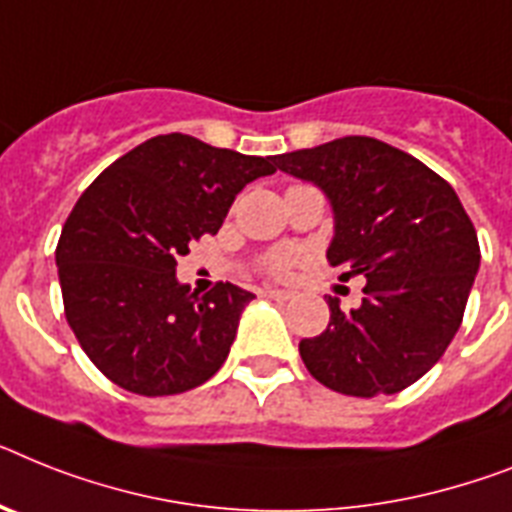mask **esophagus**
Here are the masks:
<instances>
[{"label": "esophagus", "instance_id": "obj_1", "mask_svg": "<svg viewBox=\"0 0 512 512\" xmlns=\"http://www.w3.org/2000/svg\"><path fill=\"white\" fill-rule=\"evenodd\" d=\"M261 295H264V298H274V301H290V298H293L290 290H277V287H266Z\"/></svg>", "mask_w": 512, "mask_h": 512}]
</instances>
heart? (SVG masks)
Listing matches in <instances>:
<instances>
[{
    "label": "heart",
    "mask_w": 512,
    "mask_h": 512,
    "mask_svg": "<svg viewBox=\"0 0 512 512\" xmlns=\"http://www.w3.org/2000/svg\"><path fill=\"white\" fill-rule=\"evenodd\" d=\"M298 261V253L293 251H274L266 256V272L274 274V277H285L290 269H293V264Z\"/></svg>",
    "instance_id": "obj_1"
}]
</instances>
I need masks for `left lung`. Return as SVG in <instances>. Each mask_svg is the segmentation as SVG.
Masks as SVG:
<instances>
[{
	"label": "left lung",
	"instance_id": "left-lung-1",
	"mask_svg": "<svg viewBox=\"0 0 512 512\" xmlns=\"http://www.w3.org/2000/svg\"><path fill=\"white\" fill-rule=\"evenodd\" d=\"M277 167L324 190L335 211L327 261L363 274V301L329 298L322 335L298 350L316 382L374 398L421 379L453 342L479 272V238L453 185L390 143L345 135L277 156Z\"/></svg>",
	"mask_w": 512,
	"mask_h": 512
}]
</instances>
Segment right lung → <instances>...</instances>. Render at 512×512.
Here are the masks:
<instances>
[{
  "instance_id": "obj_1",
  "label": "right lung",
  "mask_w": 512,
  "mask_h": 512,
  "mask_svg": "<svg viewBox=\"0 0 512 512\" xmlns=\"http://www.w3.org/2000/svg\"><path fill=\"white\" fill-rule=\"evenodd\" d=\"M274 170V156L170 133L135 146L83 190L54 256L67 324L104 377L159 398L217 374L253 293L230 282L190 293L175 277L177 256L217 235L240 190Z\"/></svg>"
}]
</instances>
